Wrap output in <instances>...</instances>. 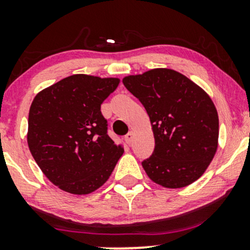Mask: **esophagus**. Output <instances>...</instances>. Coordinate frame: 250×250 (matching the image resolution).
Wrapping results in <instances>:
<instances>
[{"mask_svg":"<svg viewBox=\"0 0 250 250\" xmlns=\"http://www.w3.org/2000/svg\"><path fill=\"white\" fill-rule=\"evenodd\" d=\"M125 142L128 143V145H131V143H133V140H134V133H133V131H130V133H128L127 135H125Z\"/></svg>","mask_w":250,"mask_h":250,"instance_id":"esophagus-1","label":"esophagus"}]
</instances>
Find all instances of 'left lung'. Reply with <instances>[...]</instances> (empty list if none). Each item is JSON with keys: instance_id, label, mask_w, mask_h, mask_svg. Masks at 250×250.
I'll return each mask as SVG.
<instances>
[{"instance_id": "8db88e82", "label": "left lung", "mask_w": 250, "mask_h": 250, "mask_svg": "<svg viewBox=\"0 0 250 250\" xmlns=\"http://www.w3.org/2000/svg\"><path fill=\"white\" fill-rule=\"evenodd\" d=\"M147 110L153 155L142 167L153 182L176 189L202 176L219 146V115L200 85L173 69L155 68L122 80Z\"/></svg>"}]
</instances>
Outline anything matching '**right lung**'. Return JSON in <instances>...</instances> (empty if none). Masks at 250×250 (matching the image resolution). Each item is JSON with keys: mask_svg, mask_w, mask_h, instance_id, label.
<instances>
[{"mask_svg": "<svg viewBox=\"0 0 250 250\" xmlns=\"http://www.w3.org/2000/svg\"><path fill=\"white\" fill-rule=\"evenodd\" d=\"M120 79L76 74L43 89L28 117V147L62 190L87 195L107 182L123 154L107 134L101 104Z\"/></svg>", "mask_w": 250, "mask_h": 250, "instance_id": "obj_1", "label": "right lung"}]
</instances>
